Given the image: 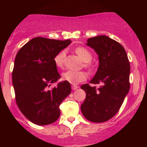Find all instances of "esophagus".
<instances>
[{
    "instance_id": "34e87169",
    "label": "esophagus",
    "mask_w": 147,
    "mask_h": 147,
    "mask_svg": "<svg viewBox=\"0 0 147 147\" xmlns=\"http://www.w3.org/2000/svg\"><path fill=\"white\" fill-rule=\"evenodd\" d=\"M78 86L75 85V84H73V85H72V89L73 90H77V89H78Z\"/></svg>"
}]
</instances>
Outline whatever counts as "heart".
I'll return each mask as SVG.
<instances>
[{"mask_svg":"<svg viewBox=\"0 0 147 147\" xmlns=\"http://www.w3.org/2000/svg\"><path fill=\"white\" fill-rule=\"evenodd\" d=\"M76 54L79 56L82 61L84 62V66L85 67L91 69L92 67V65L90 63V60L92 58V53L87 50V48L84 47H78L75 50ZM65 56V51L62 50L60 51L57 55L55 56L54 59L55 63L56 66L61 67L63 65ZM87 74L83 71H72V70H67L62 74V78L63 80L71 83L72 84H76L78 83L82 82L87 79Z\"/></svg>","mask_w":147,"mask_h":147,"instance_id":"b5f03b06","label":"heart"}]
</instances>
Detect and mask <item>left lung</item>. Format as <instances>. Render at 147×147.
Segmentation results:
<instances>
[{
    "label": "left lung",
    "instance_id": "left-lung-1",
    "mask_svg": "<svg viewBox=\"0 0 147 147\" xmlns=\"http://www.w3.org/2000/svg\"><path fill=\"white\" fill-rule=\"evenodd\" d=\"M87 45L99 55L98 69L90 84L81 86L86 98L81 105L84 117L92 122H104L119 110L130 87V64L123 46L105 35L87 40Z\"/></svg>",
    "mask_w": 147,
    "mask_h": 147
}]
</instances>
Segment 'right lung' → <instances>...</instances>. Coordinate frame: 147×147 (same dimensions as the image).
Segmentation results:
<instances>
[{"label":"right lung","mask_w":147,"mask_h":147,"mask_svg":"<svg viewBox=\"0 0 147 147\" xmlns=\"http://www.w3.org/2000/svg\"><path fill=\"white\" fill-rule=\"evenodd\" d=\"M70 42V40L38 37L23 45L16 55L12 72L16 101L23 115L34 124L55 122L60 115V105L70 94V84L67 81L48 89L60 78L55 57Z\"/></svg>","instance_id":"obj_1"}]
</instances>
